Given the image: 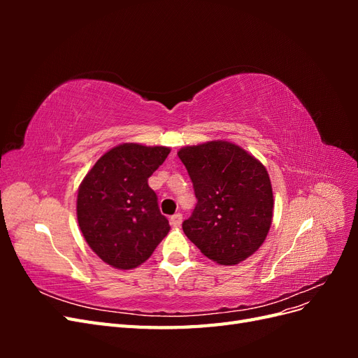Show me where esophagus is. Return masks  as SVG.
Instances as JSON below:
<instances>
[{"instance_id": "esophagus-1", "label": "esophagus", "mask_w": 358, "mask_h": 358, "mask_svg": "<svg viewBox=\"0 0 358 358\" xmlns=\"http://www.w3.org/2000/svg\"><path fill=\"white\" fill-rule=\"evenodd\" d=\"M170 224L173 225V227H180V224H182V215L180 213H175L170 218Z\"/></svg>"}]
</instances>
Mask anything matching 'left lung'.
Returning a JSON list of instances; mask_svg holds the SVG:
<instances>
[{"mask_svg": "<svg viewBox=\"0 0 358 358\" xmlns=\"http://www.w3.org/2000/svg\"><path fill=\"white\" fill-rule=\"evenodd\" d=\"M197 204L182 229L203 255L222 266L239 264L266 241L273 218V191L266 167L227 140L185 146Z\"/></svg>", "mask_w": 358, "mask_h": 358, "instance_id": "left-lung-1", "label": "left lung"}]
</instances>
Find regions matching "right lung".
<instances>
[{"label":"right lung","mask_w":358,"mask_h":358,"mask_svg":"<svg viewBox=\"0 0 358 358\" xmlns=\"http://www.w3.org/2000/svg\"><path fill=\"white\" fill-rule=\"evenodd\" d=\"M170 154L166 146L122 143L86 173L78 191V222L104 263L131 270L152 255L170 231L148 179Z\"/></svg>","instance_id":"right-lung-1"}]
</instances>
